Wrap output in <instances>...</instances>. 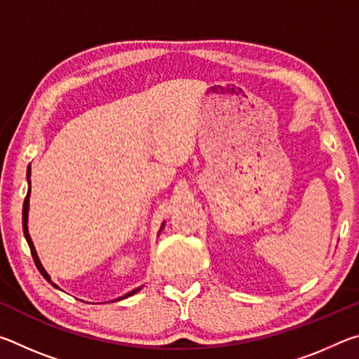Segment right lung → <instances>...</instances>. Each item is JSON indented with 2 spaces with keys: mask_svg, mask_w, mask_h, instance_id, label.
<instances>
[{
  "mask_svg": "<svg viewBox=\"0 0 359 359\" xmlns=\"http://www.w3.org/2000/svg\"><path fill=\"white\" fill-rule=\"evenodd\" d=\"M29 177H32V168L28 166V171H27V179H28V193H27V198H25V201H23V210H22V224H23V234H25V239H27L28 245H29V250H32L33 259H34V264H36V267H38V269H39V272H41V274H42V277H44L47 282H50V283L53 285V287L58 288L57 285L50 280V276L47 274L44 267H42L41 261H39V258H38V253H36V250H34L33 241H32V238H29V233H28V209H29V191H32V182H29ZM163 226H165V223L161 224V229H163ZM139 290H141V288H136V290L130 291V293H126L125 296L118 297L117 301H120V299H125V297H128V296H133V294H135V293H137Z\"/></svg>",
  "mask_w": 359,
  "mask_h": 359,
  "instance_id": "add662e5",
  "label": "right lung"
}]
</instances>
